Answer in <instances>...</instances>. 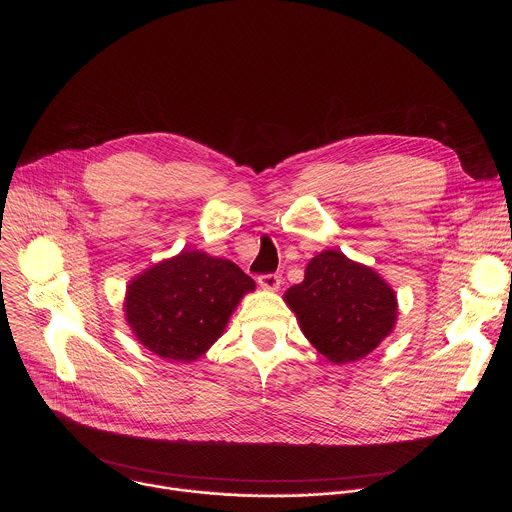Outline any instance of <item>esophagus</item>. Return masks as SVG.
<instances>
[{"label": "esophagus", "instance_id": "34e87169", "mask_svg": "<svg viewBox=\"0 0 512 512\" xmlns=\"http://www.w3.org/2000/svg\"><path fill=\"white\" fill-rule=\"evenodd\" d=\"M259 285L267 291H275L281 285V277L277 273H267V275H259Z\"/></svg>", "mask_w": 512, "mask_h": 512}]
</instances>
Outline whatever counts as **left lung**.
I'll return each instance as SVG.
<instances>
[{"instance_id": "8db88e82", "label": "left lung", "mask_w": 512, "mask_h": 512, "mask_svg": "<svg viewBox=\"0 0 512 512\" xmlns=\"http://www.w3.org/2000/svg\"><path fill=\"white\" fill-rule=\"evenodd\" d=\"M285 304L304 336L330 362H354L373 352L395 328L397 296L371 267L336 249L318 253Z\"/></svg>"}]
</instances>
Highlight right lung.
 <instances>
[{"label":"right lung","mask_w":512,"mask_h":512,"mask_svg":"<svg viewBox=\"0 0 512 512\" xmlns=\"http://www.w3.org/2000/svg\"><path fill=\"white\" fill-rule=\"evenodd\" d=\"M255 281L229 259L182 251L139 273L125 291V320L150 352L172 360L200 358L225 332Z\"/></svg>","instance_id":"right-lung-1"}]
</instances>
